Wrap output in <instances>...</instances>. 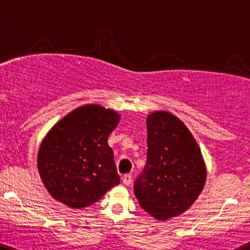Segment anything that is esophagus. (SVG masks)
Segmentation results:
<instances>
[{
  "label": "esophagus",
  "instance_id": "esophagus-1",
  "mask_svg": "<svg viewBox=\"0 0 250 250\" xmlns=\"http://www.w3.org/2000/svg\"><path fill=\"white\" fill-rule=\"evenodd\" d=\"M122 182L123 184H125V186H130V184H132V174L125 173V176L122 177Z\"/></svg>",
  "mask_w": 250,
  "mask_h": 250
}]
</instances>
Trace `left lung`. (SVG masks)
I'll use <instances>...</instances> for the list:
<instances>
[{
	"instance_id": "left-lung-1",
	"label": "left lung",
	"mask_w": 250,
	"mask_h": 250,
	"mask_svg": "<svg viewBox=\"0 0 250 250\" xmlns=\"http://www.w3.org/2000/svg\"><path fill=\"white\" fill-rule=\"evenodd\" d=\"M146 128V164L134 182V194L147 214L167 220L195 202L204 187L207 169L197 142L173 115L152 112Z\"/></svg>"
}]
</instances>
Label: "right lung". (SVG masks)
Returning <instances> with one entry per match:
<instances>
[{
  "mask_svg": "<svg viewBox=\"0 0 250 250\" xmlns=\"http://www.w3.org/2000/svg\"><path fill=\"white\" fill-rule=\"evenodd\" d=\"M118 121L115 111L86 105L72 111L48 132L39 149L38 168L56 200L73 209L86 208L120 183L107 144Z\"/></svg>",
  "mask_w": 250,
  "mask_h": 250,
  "instance_id": "1",
  "label": "right lung"
}]
</instances>
